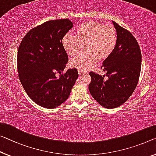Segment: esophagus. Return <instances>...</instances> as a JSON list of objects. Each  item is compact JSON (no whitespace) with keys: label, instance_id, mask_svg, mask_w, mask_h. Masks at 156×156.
Returning <instances> with one entry per match:
<instances>
[{"label":"esophagus","instance_id":"obj_1","mask_svg":"<svg viewBox=\"0 0 156 156\" xmlns=\"http://www.w3.org/2000/svg\"><path fill=\"white\" fill-rule=\"evenodd\" d=\"M78 72L79 75H83V74L87 73V71H83V70H81V69H78Z\"/></svg>","mask_w":156,"mask_h":156}]
</instances>
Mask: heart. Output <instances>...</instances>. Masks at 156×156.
Returning <instances> with one entry per match:
<instances>
[{"label":"heart","mask_w":156,"mask_h":156,"mask_svg":"<svg viewBox=\"0 0 156 156\" xmlns=\"http://www.w3.org/2000/svg\"><path fill=\"white\" fill-rule=\"evenodd\" d=\"M76 35L66 34L62 38V45L67 54L74 57L85 44V52L74 57L69 66L87 70L100 59L112 54L117 45L118 34L112 26L94 21L83 22L76 28Z\"/></svg>","instance_id":"heart-1"}]
</instances>
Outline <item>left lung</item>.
<instances>
[{"label":"left lung","mask_w":156,"mask_h":156,"mask_svg":"<svg viewBox=\"0 0 156 156\" xmlns=\"http://www.w3.org/2000/svg\"><path fill=\"white\" fill-rule=\"evenodd\" d=\"M118 42L112 54L104 60L101 68L108 78L90 72L92 80L89 90L95 100L106 108H117L124 104L135 90L141 66L139 44L132 34L115 22Z\"/></svg>","instance_id":"1"}]
</instances>
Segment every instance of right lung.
Segmentation results:
<instances>
[{
	"label": "right lung",
	"instance_id": "1",
	"mask_svg": "<svg viewBox=\"0 0 156 156\" xmlns=\"http://www.w3.org/2000/svg\"><path fill=\"white\" fill-rule=\"evenodd\" d=\"M72 27L67 19L48 21L30 30L19 46V78L29 97L42 107L55 108L64 103L78 78L76 69L56 76L68 62L62 41Z\"/></svg>",
	"mask_w": 156,
	"mask_h": 156
}]
</instances>
